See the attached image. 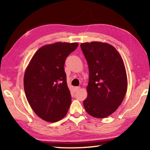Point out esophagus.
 I'll return each instance as SVG.
<instances>
[{"label": "esophagus", "mask_w": 150, "mask_h": 150, "mask_svg": "<svg viewBox=\"0 0 150 150\" xmlns=\"http://www.w3.org/2000/svg\"><path fill=\"white\" fill-rule=\"evenodd\" d=\"M81 89V87L80 86H77V87H75V91H77L78 90H79Z\"/></svg>", "instance_id": "34e87169"}]
</instances>
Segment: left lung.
Instances as JSON below:
<instances>
[{
    "instance_id": "left-lung-1",
    "label": "left lung",
    "mask_w": 150,
    "mask_h": 150,
    "mask_svg": "<svg viewBox=\"0 0 150 150\" xmlns=\"http://www.w3.org/2000/svg\"><path fill=\"white\" fill-rule=\"evenodd\" d=\"M81 47L90 73L84 109L92 117L106 118L117 110L126 93L128 79L124 61L110 44L84 42Z\"/></svg>"
}]
</instances>
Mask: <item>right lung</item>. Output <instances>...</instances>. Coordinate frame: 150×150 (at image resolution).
Here are the masks:
<instances>
[{
    "label": "right lung",
    "instance_id": "right-lung-1",
    "mask_svg": "<svg viewBox=\"0 0 150 150\" xmlns=\"http://www.w3.org/2000/svg\"><path fill=\"white\" fill-rule=\"evenodd\" d=\"M77 42H55L38 50L24 76L27 100L38 117L50 122L64 117L71 103L64 71L65 60Z\"/></svg>",
    "mask_w": 150,
    "mask_h": 150
}]
</instances>
